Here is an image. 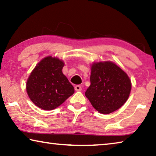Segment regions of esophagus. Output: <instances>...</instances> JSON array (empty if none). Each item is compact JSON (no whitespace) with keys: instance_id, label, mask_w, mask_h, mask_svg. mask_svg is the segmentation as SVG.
Wrapping results in <instances>:
<instances>
[{"instance_id":"obj_1","label":"esophagus","mask_w":156,"mask_h":156,"mask_svg":"<svg viewBox=\"0 0 156 156\" xmlns=\"http://www.w3.org/2000/svg\"><path fill=\"white\" fill-rule=\"evenodd\" d=\"M75 90L77 91H80L82 90V87L80 85H76L75 86Z\"/></svg>"}]
</instances>
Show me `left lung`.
<instances>
[{
	"mask_svg": "<svg viewBox=\"0 0 156 156\" xmlns=\"http://www.w3.org/2000/svg\"><path fill=\"white\" fill-rule=\"evenodd\" d=\"M91 85L85 96L102 114L118 110L129 98L131 82L119 66L112 61L94 62L91 65Z\"/></svg>",
	"mask_w": 156,
	"mask_h": 156,
	"instance_id": "8db88e82",
	"label": "left lung"
}]
</instances>
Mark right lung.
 Here are the masks:
<instances>
[{
    "instance_id": "obj_1",
    "label": "right lung",
    "mask_w": 156,
    "mask_h": 156,
    "mask_svg": "<svg viewBox=\"0 0 156 156\" xmlns=\"http://www.w3.org/2000/svg\"><path fill=\"white\" fill-rule=\"evenodd\" d=\"M65 63L56 57L47 56L34 67L26 83V91L40 109L53 110L74 93V88L63 74Z\"/></svg>"
}]
</instances>
